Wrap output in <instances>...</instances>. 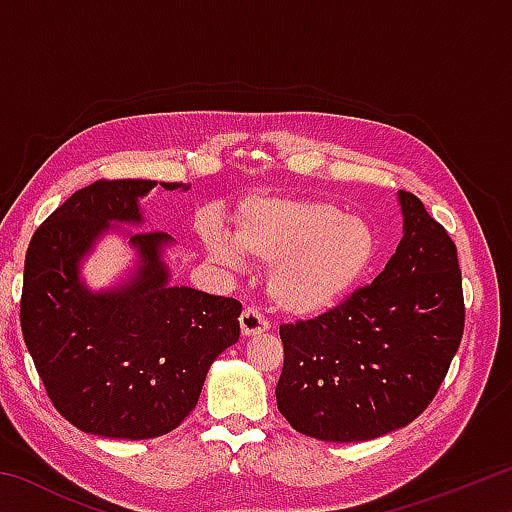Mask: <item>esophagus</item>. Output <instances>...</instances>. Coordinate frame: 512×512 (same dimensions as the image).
Returning a JSON list of instances; mask_svg holds the SVG:
<instances>
[{
  "instance_id": "1",
  "label": "esophagus",
  "mask_w": 512,
  "mask_h": 512,
  "mask_svg": "<svg viewBox=\"0 0 512 512\" xmlns=\"http://www.w3.org/2000/svg\"><path fill=\"white\" fill-rule=\"evenodd\" d=\"M239 325H241V336H255V334L266 332L268 320L262 314H259L255 307H248V309L241 311Z\"/></svg>"
}]
</instances>
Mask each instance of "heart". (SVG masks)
Here are the masks:
<instances>
[{
	"instance_id": "b5f03b06",
	"label": "heart",
	"mask_w": 512,
	"mask_h": 512,
	"mask_svg": "<svg viewBox=\"0 0 512 512\" xmlns=\"http://www.w3.org/2000/svg\"><path fill=\"white\" fill-rule=\"evenodd\" d=\"M207 255L241 266L244 255L271 264L268 298L291 318H314L348 300L375 264L372 225L323 198H248L230 237L216 223L201 230Z\"/></svg>"
}]
</instances>
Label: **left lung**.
<instances>
[{
  "mask_svg": "<svg viewBox=\"0 0 512 512\" xmlns=\"http://www.w3.org/2000/svg\"><path fill=\"white\" fill-rule=\"evenodd\" d=\"M397 198L404 237L384 271L327 314L280 327L277 409L305 436L363 443L406 427L436 397L461 345L454 241L418 196Z\"/></svg>",
  "mask_w": 512,
  "mask_h": 512,
  "instance_id": "1",
  "label": "left lung"
}]
</instances>
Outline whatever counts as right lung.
<instances>
[{"instance_id": "add662e5", "label": "right lung", "mask_w": 512, "mask_h": 512, "mask_svg": "<svg viewBox=\"0 0 512 512\" xmlns=\"http://www.w3.org/2000/svg\"><path fill=\"white\" fill-rule=\"evenodd\" d=\"M155 185L97 180L79 189L36 230L24 259V343L58 413L92 436L173 431L194 411L214 359L239 341L235 298L171 284L167 232L119 230L142 228L140 198ZM112 229L136 250V266L115 288L92 292L80 266Z\"/></svg>"}]
</instances>
